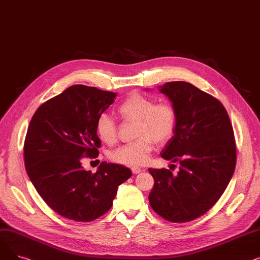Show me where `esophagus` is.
I'll use <instances>...</instances> for the list:
<instances>
[{
  "label": "esophagus",
  "instance_id": "1",
  "mask_svg": "<svg viewBox=\"0 0 260 260\" xmlns=\"http://www.w3.org/2000/svg\"><path fill=\"white\" fill-rule=\"evenodd\" d=\"M132 172H133V174H139L142 172V170L138 167H134V168H132Z\"/></svg>",
  "mask_w": 260,
  "mask_h": 260
}]
</instances>
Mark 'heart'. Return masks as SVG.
Instances as JSON below:
<instances>
[{
	"mask_svg": "<svg viewBox=\"0 0 260 260\" xmlns=\"http://www.w3.org/2000/svg\"><path fill=\"white\" fill-rule=\"evenodd\" d=\"M120 116L129 121H137L138 139L122 145L113 154L112 159L121 165L138 167L148 160L155 147V141L163 144L175 133L177 114L172 104L163 102L155 104L151 98L140 93H132L118 106ZM99 139L108 145L117 141L115 121L106 114L101 115L95 123Z\"/></svg>",
	"mask_w": 260,
	"mask_h": 260,
	"instance_id": "b5f03b06",
	"label": "heart"
}]
</instances>
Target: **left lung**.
Here are the masks:
<instances>
[{
	"instance_id": "obj_1",
	"label": "left lung",
	"mask_w": 260,
	"mask_h": 260,
	"mask_svg": "<svg viewBox=\"0 0 260 260\" xmlns=\"http://www.w3.org/2000/svg\"><path fill=\"white\" fill-rule=\"evenodd\" d=\"M158 88L177 114L175 133L160 155L179 161L180 168L177 175L166 169H148L155 181L148 200L165 219L187 222L214 206L233 176L234 132L223 105L193 84L175 81Z\"/></svg>"
}]
</instances>
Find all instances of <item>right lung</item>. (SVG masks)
<instances>
[{"label": "right lung", "mask_w": 260, "mask_h": 260, "mask_svg": "<svg viewBox=\"0 0 260 260\" xmlns=\"http://www.w3.org/2000/svg\"><path fill=\"white\" fill-rule=\"evenodd\" d=\"M116 92L73 85L41 105L32 116L24 143L25 169L39 195L59 215L87 222L113 206L118 186L129 169L102 162L97 172L82 167L101 145L95 123Z\"/></svg>", "instance_id": "obj_1"}]
</instances>
